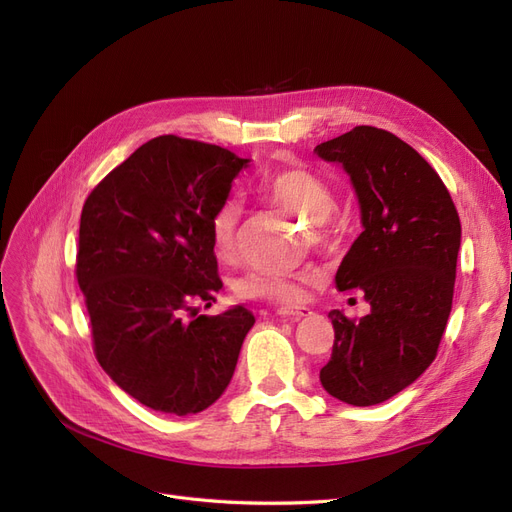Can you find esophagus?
Wrapping results in <instances>:
<instances>
[{
    "mask_svg": "<svg viewBox=\"0 0 512 512\" xmlns=\"http://www.w3.org/2000/svg\"><path fill=\"white\" fill-rule=\"evenodd\" d=\"M277 315L290 317V319H302V317L313 315V311L306 309V306H281V309H277Z\"/></svg>",
    "mask_w": 512,
    "mask_h": 512,
    "instance_id": "esophagus-1",
    "label": "esophagus"
}]
</instances>
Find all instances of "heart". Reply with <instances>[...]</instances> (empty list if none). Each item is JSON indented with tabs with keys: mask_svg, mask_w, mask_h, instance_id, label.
<instances>
[{
	"mask_svg": "<svg viewBox=\"0 0 512 512\" xmlns=\"http://www.w3.org/2000/svg\"><path fill=\"white\" fill-rule=\"evenodd\" d=\"M256 191L269 206L302 220H309V235L315 243H330L336 239V193L315 172L304 168H285L264 176L258 182ZM239 222L241 206L235 199L220 203L212 214L210 235L218 258H235L239 245ZM309 277V273L279 275L269 271H250L233 283V292L239 300H269L277 304H290L300 298L302 283Z\"/></svg>",
	"mask_w": 512,
	"mask_h": 512,
	"instance_id": "1",
	"label": "heart"
}]
</instances>
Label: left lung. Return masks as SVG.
I'll use <instances>...</instances> for the list:
<instances>
[{
	"label": "left lung",
	"instance_id": "8db88e82",
	"mask_svg": "<svg viewBox=\"0 0 512 512\" xmlns=\"http://www.w3.org/2000/svg\"><path fill=\"white\" fill-rule=\"evenodd\" d=\"M349 172L363 233L336 273L372 311H332L334 346L319 380L332 397L376 405L410 386L437 357L452 311L460 216L439 174L395 134L357 126L315 147Z\"/></svg>",
	"mask_w": 512,
	"mask_h": 512
}]
</instances>
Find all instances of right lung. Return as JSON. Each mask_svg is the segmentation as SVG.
<instances>
[{
    "mask_svg": "<svg viewBox=\"0 0 512 512\" xmlns=\"http://www.w3.org/2000/svg\"><path fill=\"white\" fill-rule=\"evenodd\" d=\"M208 142L157 136L88 195L75 275L94 355L113 382L155 412L187 416L229 386L252 311L197 315L222 288L210 220L248 166Z\"/></svg>",
    "mask_w": 512,
    "mask_h": 512,
    "instance_id": "obj_1",
    "label": "right lung"
}]
</instances>
